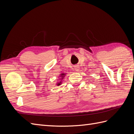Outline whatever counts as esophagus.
I'll return each instance as SVG.
<instances>
[{
    "label": "esophagus",
    "mask_w": 134,
    "mask_h": 134,
    "mask_svg": "<svg viewBox=\"0 0 134 134\" xmlns=\"http://www.w3.org/2000/svg\"><path fill=\"white\" fill-rule=\"evenodd\" d=\"M74 69H75V70H76V71H79V66H78V65L75 66L74 67Z\"/></svg>",
    "instance_id": "34e87169"
}]
</instances>
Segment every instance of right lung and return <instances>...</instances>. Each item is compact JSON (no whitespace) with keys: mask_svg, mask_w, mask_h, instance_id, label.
<instances>
[{"mask_svg":"<svg viewBox=\"0 0 134 134\" xmlns=\"http://www.w3.org/2000/svg\"><path fill=\"white\" fill-rule=\"evenodd\" d=\"M65 75V74L64 73H62V74H61V76H62V80L63 79V77H64V76ZM61 84H62V82H60L59 83H58L57 84V85H58V86H59V85H60Z\"/></svg>","mask_w":134,"mask_h":134,"instance_id":"1","label":"right lung"}]
</instances>
